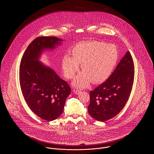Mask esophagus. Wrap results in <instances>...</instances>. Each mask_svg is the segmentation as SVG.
Segmentation results:
<instances>
[{
    "instance_id": "esophagus-1",
    "label": "esophagus",
    "mask_w": 154,
    "mask_h": 154,
    "mask_svg": "<svg viewBox=\"0 0 154 154\" xmlns=\"http://www.w3.org/2000/svg\"><path fill=\"white\" fill-rule=\"evenodd\" d=\"M73 92L75 94H76V95H80L81 94V91L80 90L74 89Z\"/></svg>"
}]
</instances>
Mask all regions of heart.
Here are the masks:
<instances>
[{"label": "heart", "instance_id": "1", "mask_svg": "<svg viewBox=\"0 0 154 154\" xmlns=\"http://www.w3.org/2000/svg\"><path fill=\"white\" fill-rule=\"evenodd\" d=\"M72 57L65 55L62 67L65 76L72 79L79 70V64L84 71L73 81L74 86L87 87L91 81L97 84L107 80L117 65L118 51L112 44L90 41L76 44L72 50Z\"/></svg>", "mask_w": 154, "mask_h": 154}]
</instances>
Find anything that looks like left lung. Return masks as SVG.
<instances>
[{
	"instance_id": "obj_1",
	"label": "left lung",
	"mask_w": 154,
	"mask_h": 154,
	"mask_svg": "<svg viewBox=\"0 0 154 154\" xmlns=\"http://www.w3.org/2000/svg\"><path fill=\"white\" fill-rule=\"evenodd\" d=\"M134 67L127 51L109 79L89 92L88 113L99 121L114 117L124 108L132 91Z\"/></svg>"
}]
</instances>
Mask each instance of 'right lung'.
Listing matches in <instances>:
<instances>
[{
    "label": "right lung",
    "mask_w": 154,
    "mask_h": 154,
    "mask_svg": "<svg viewBox=\"0 0 154 154\" xmlns=\"http://www.w3.org/2000/svg\"><path fill=\"white\" fill-rule=\"evenodd\" d=\"M56 37H38L28 45L20 66V82L22 95L30 109L46 121L59 117L71 88L51 68L39 61L45 50L62 44Z\"/></svg>",
    "instance_id": "obj_1"
}]
</instances>
